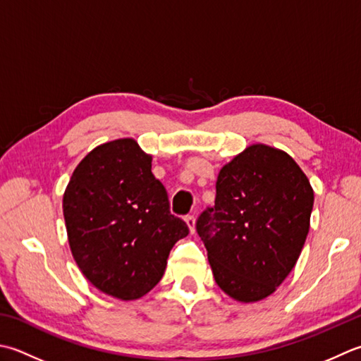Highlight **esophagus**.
<instances>
[{
  "mask_svg": "<svg viewBox=\"0 0 361 361\" xmlns=\"http://www.w3.org/2000/svg\"><path fill=\"white\" fill-rule=\"evenodd\" d=\"M185 221H186V224H188L189 231L194 235V231H195V217H194L192 214H189V216H186Z\"/></svg>",
  "mask_w": 361,
  "mask_h": 361,
  "instance_id": "1",
  "label": "esophagus"
}]
</instances>
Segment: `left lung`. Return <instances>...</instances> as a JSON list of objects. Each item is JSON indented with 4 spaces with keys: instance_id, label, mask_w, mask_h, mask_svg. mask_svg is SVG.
Wrapping results in <instances>:
<instances>
[{
    "instance_id": "obj_1",
    "label": "left lung",
    "mask_w": 361,
    "mask_h": 361,
    "mask_svg": "<svg viewBox=\"0 0 361 361\" xmlns=\"http://www.w3.org/2000/svg\"><path fill=\"white\" fill-rule=\"evenodd\" d=\"M313 188L289 154L253 144L217 175L216 202L197 219L217 286L231 299H266L293 271L310 230Z\"/></svg>"
}]
</instances>
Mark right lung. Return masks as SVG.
I'll return each mask as SVG.
<instances>
[{"label":"right lung","mask_w":361,"mask_h":361,"mask_svg":"<svg viewBox=\"0 0 361 361\" xmlns=\"http://www.w3.org/2000/svg\"><path fill=\"white\" fill-rule=\"evenodd\" d=\"M78 267L102 293L136 300L158 285L188 225L171 214L152 157L131 137L95 147L73 171L62 199Z\"/></svg>","instance_id":"obj_1"}]
</instances>
